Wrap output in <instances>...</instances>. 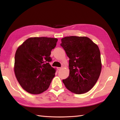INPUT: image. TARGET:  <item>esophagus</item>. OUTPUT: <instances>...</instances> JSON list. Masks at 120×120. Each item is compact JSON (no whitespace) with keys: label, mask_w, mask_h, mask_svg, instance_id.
Segmentation results:
<instances>
[{"label":"esophagus","mask_w":120,"mask_h":120,"mask_svg":"<svg viewBox=\"0 0 120 120\" xmlns=\"http://www.w3.org/2000/svg\"><path fill=\"white\" fill-rule=\"evenodd\" d=\"M61 68H60V67H58V68H57V69H58V70H59V71L61 69Z\"/></svg>","instance_id":"obj_1"}]
</instances>
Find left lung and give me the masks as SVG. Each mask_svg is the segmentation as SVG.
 <instances>
[{
	"mask_svg": "<svg viewBox=\"0 0 120 120\" xmlns=\"http://www.w3.org/2000/svg\"><path fill=\"white\" fill-rule=\"evenodd\" d=\"M61 46L69 58L70 74L63 79L65 87L80 94L93 87L100 75L101 64L98 46L86 37L62 38Z\"/></svg>",
	"mask_w": 120,
	"mask_h": 120,
	"instance_id": "obj_1",
	"label": "left lung"
}]
</instances>
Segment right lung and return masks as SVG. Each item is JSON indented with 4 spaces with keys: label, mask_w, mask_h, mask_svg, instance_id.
Here are the masks:
<instances>
[{
    "label": "right lung",
    "mask_w": 120,
    "mask_h": 120,
    "mask_svg": "<svg viewBox=\"0 0 120 120\" xmlns=\"http://www.w3.org/2000/svg\"><path fill=\"white\" fill-rule=\"evenodd\" d=\"M58 39L46 37L30 38L15 53L14 72L20 85L28 93L40 94L49 87L56 70L49 64L51 51Z\"/></svg>",
    "instance_id": "right-lung-1"
}]
</instances>
